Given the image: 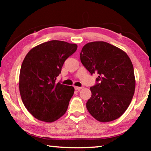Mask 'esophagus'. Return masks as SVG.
<instances>
[{
	"label": "esophagus",
	"instance_id": "34e87169",
	"mask_svg": "<svg viewBox=\"0 0 151 151\" xmlns=\"http://www.w3.org/2000/svg\"><path fill=\"white\" fill-rule=\"evenodd\" d=\"M74 88H75L76 91H80L81 89H82L83 87H82V86L81 87H79V86H74Z\"/></svg>",
	"mask_w": 151,
	"mask_h": 151
}]
</instances>
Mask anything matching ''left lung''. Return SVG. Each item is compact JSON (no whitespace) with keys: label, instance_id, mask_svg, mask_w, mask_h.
<instances>
[{"label":"left lung","instance_id":"left-lung-1","mask_svg":"<svg viewBox=\"0 0 151 151\" xmlns=\"http://www.w3.org/2000/svg\"><path fill=\"white\" fill-rule=\"evenodd\" d=\"M81 61L91 75L97 73V83L90 88L92 95L86 109L99 122L116 120L126 111L133 97L135 77L132 62L121 48L103 41L86 44Z\"/></svg>","mask_w":151,"mask_h":151}]
</instances>
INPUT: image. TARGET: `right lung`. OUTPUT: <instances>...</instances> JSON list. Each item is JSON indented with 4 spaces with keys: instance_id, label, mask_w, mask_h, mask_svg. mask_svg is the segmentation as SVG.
<instances>
[{
    "instance_id": "right-lung-1",
    "label": "right lung",
    "mask_w": 151,
    "mask_h": 151,
    "mask_svg": "<svg viewBox=\"0 0 151 151\" xmlns=\"http://www.w3.org/2000/svg\"><path fill=\"white\" fill-rule=\"evenodd\" d=\"M76 49V44L50 40L27 53L20 68L19 91L24 106L35 118L52 122L65 114L75 88L55 80Z\"/></svg>"
}]
</instances>
